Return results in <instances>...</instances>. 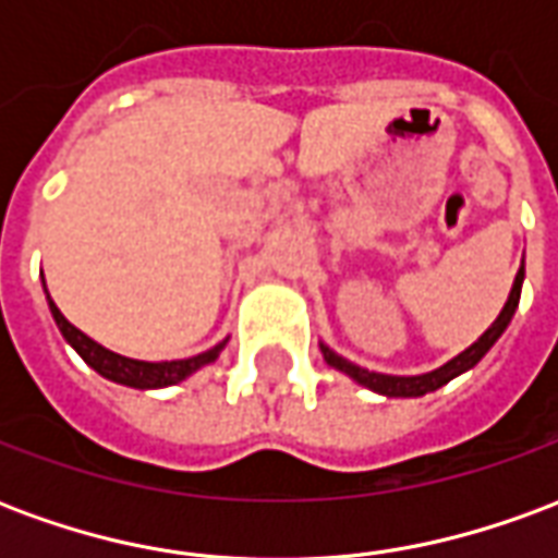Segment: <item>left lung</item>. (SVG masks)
Listing matches in <instances>:
<instances>
[{"mask_svg":"<svg viewBox=\"0 0 558 558\" xmlns=\"http://www.w3.org/2000/svg\"><path fill=\"white\" fill-rule=\"evenodd\" d=\"M520 287H523V266H520V271H517L514 287H511V295H508V302H505L502 314L496 316V323H493V326L487 328V331H484V335H481V338L475 340V343H472L466 352H460L457 359H451L448 364H442V367H439V371H433V374H424V376L371 374V371L355 367V364L347 362V359L335 355V352L328 350V347H323V355H326V362L331 364V367H338V371H343L347 376H352L355 383L374 388V391H379V395H388V398H421V395H430V391L442 388L445 383H451L454 376H460L463 371H469V367H475V364L484 359V352L490 350L493 343L499 340V335H502L505 328H508V323H511V316H514V311H517V302H520Z\"/></svg>","mask_w":558,"mask_h":558,"instance_id":"8db88e82","label":"left lung"}]
</instances>
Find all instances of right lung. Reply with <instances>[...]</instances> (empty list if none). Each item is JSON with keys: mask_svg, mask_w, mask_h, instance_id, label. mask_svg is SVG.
Wrapping results in <instances>:
<instances>
[{"mask_svg": "<svg viewBox=\"0 0 558 558\" xmlns=\"http://www.w3.org/2000/svg\"><path fill=\"white\" fill-rule=\"evenodd\" d=\"M47 302H50V311H53V319L59 331H62V338L74 347V350L83 355V362L95 367L98 374L107 376V379H113V383H122V386L131 388H163V386H175V383H182L184 376H191L194 371H199L203 364L215 362L218 359V352L223 350V343H218L215 350L199 352L194 359H182V362H137V359H125V355H116V352L104 350L101 343H95L92 338H86L80 328H74L68 323L62 311L56 307L53 299H50V292H47Z\"/></svg>", "mask_w": 558, "mask_h": 558, "instance_id": "right-lung-1", "label": "right lung"}]
</instances>
